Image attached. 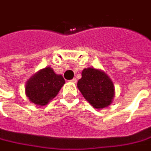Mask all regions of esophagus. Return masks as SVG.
Wrapping results in <instances>:
<instances>
[{
	"label": "esophagus",
	"mask_w": 151,
	"mask_h": 151,
	"mask_svg": "<svg viewBox=\"0 0 151 151\" xmlns=\"http://www.w3.org/2000/svg\"><path fill=\"white\" fill-rule=\"evenodd\" d=\"M70 81L72 82V83H76V81H77V80H76V78H73Z\"/></svg>",
	"instance_id": "obj_1"
}]
</instances>
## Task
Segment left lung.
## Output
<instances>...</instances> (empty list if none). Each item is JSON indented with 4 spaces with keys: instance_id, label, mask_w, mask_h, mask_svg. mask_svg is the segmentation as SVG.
I'll list each match as a JSON object with an SVG mask.
<instances>
[{
    "instance_id": "1",
    "label": "left lung",
    "mask_w": 151,
    "mask_h": 151,
    "mask_svg": "<svg viewBox=\"0 0 151 151\" xmlns=\"http://www.w3.org/2000/svg\"><path fill=\"white\" fill-rule=\"evenodd\" d=\"M81 76L77 87L86 100L97 109L110 105L115 92L113 81L107 74L100 70L89 67L82 70Z\"/></svg>"
}]
</instances>
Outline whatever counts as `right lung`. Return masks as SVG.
Wrapping results in <instances>:
<instances>
[{"instance_id": "right-lung-1", "label": "right lung", "mask_w": 151, "mask_h": 151, "mask_svg": "<svg viewBox=\"0 0 151 151\" xmlns=\"http://www.w3.org/2000/svg\"><path fill=\"white\" fill-rule=\"evenodd\" d=\"M64 84L65 80L62 75L55 73L51 67H46L27 81L26 96L29 99V101L37 105H46L57 96Z\"/></svg>"}]
</instances>
